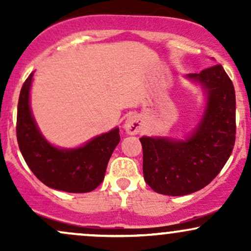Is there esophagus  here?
<instances>
[{
	"instance_id": "34e87169",
	"label": "esophagus",
	"mask_w": 251,
	"mask_h": 251,
	"mask_svg": "<svg viewBox=\"0 0 251 251\" xmlns=\"http://www.w3.org/2000/svg\"><path fill=\"white\" fill-rule=\"evenodd\" d=\"M124 127H125L126 133L138 134L140 132V129H142V124H140V120L137 117L131 116L126 119Z\"/></svg>"
}]
</instances>
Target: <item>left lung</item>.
Returning a JSON list of instances; mask_svg holds the SVG:
<instances>
[{"label":"left lung","instance_id":"obj_1","mask_svg":"<svg viewBox=\"0 0 251 251\" xmlns=\"http://www.w3.org/2000/svg\"><path fill=\"white\" fill-rule=\"evenodd\" d=\"M188 77L200 82L208 98L195 131L185 140L140 138L144 179L162 195L184 196L203 189L220 174L235 145V88L224 68L215 65Z\"/></svg>","mask_w":251,"mask_h":251}]
</instances>
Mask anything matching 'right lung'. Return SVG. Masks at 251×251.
I'll return each mask as SVG.
<instances>
[{
    "mask_svg": "<svg viewBox=\"0 0 251 251\" xmlns=\"http://www.w3.org/2000/svg\"><path fill=\"white\" fill-rule=\"evenodd\" d=\"M34 73L27 77L17 105L16 137L20 151L37 179L51 189L83 194L101 184L114 149L120 142L119 128L93 138L77 149L50 145L37 128L29 105Z\"/></svg>",
    "mask_w": 251,
    "mask_h": 251,
    "instance_id": "1",
    "label": "right lung"
}]
</instances>
